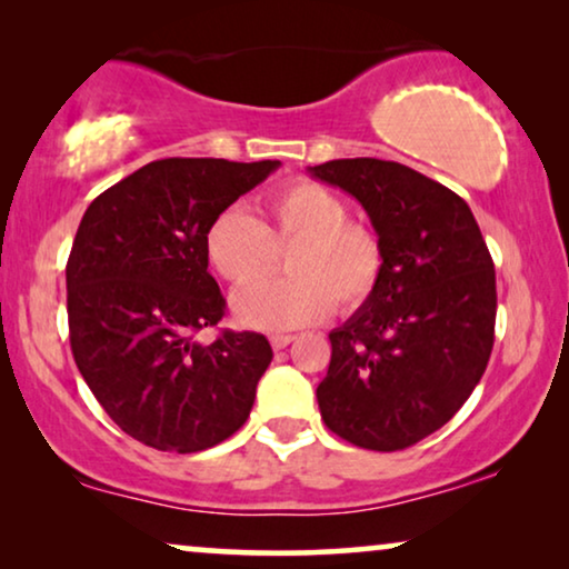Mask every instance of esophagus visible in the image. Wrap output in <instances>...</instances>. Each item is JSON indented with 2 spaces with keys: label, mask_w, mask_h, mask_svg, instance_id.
<instances>
[{
  "label": "esophagus",
  "mask_w": 569,
  "mask_h": 569,
  "mask_svg": "<svg viewBox=\"0 0 569 569\" xmlns=\"http://www.w3.org/2000/svg\"><path fill=\"white\" fill-rule=\"evenodd\" d=\"M269 341H271V347H274V349H284V347L292 345L295 337H292V333H274V337H271Z\"/></svg>",
  "instance_id": "esophagus-1"
}]
</instances>
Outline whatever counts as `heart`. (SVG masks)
Segmentation results:
<instances>
[{
	"mask_svg": "<svg viewBox=\"0 0 569 569\" xmlns=\"http://www.w3.org/2000/svg\"><path fill=\"white\" fill-rule=\"evenodd\" d=\"M347 217L345 201L313 181L269 193L261 220L240 207L222 209L204 232V253L224 282L249 284L232 298L238 321L284 331L321 321L333 302L341 310L362 306L383 277L386 253L376 230ZM287 244L293 246L286 262L291 274L251 286Z\"/></svg>",
	"mask_w": 569,
	"mask_h": 569,
	"instance_id": "heart-1",
	"label": "heart"
}]
</instances>
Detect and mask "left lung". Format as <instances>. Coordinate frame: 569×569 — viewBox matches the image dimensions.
I'll list each match as a JSON object with an SVG mask.
<instances>
[{
  "label": "left lung",
  "mask_w": 569,
  "mask_h": 569,
  "mask_svg": "<svg viewBox=\"0 0 569 569\" xmlns=\"http://www.w3.org/2000/svg\"><path fill=\"white\" fill-rule=\"evenodd\" d=\"M368 212L386 263L376 292L329 333L318 409L339 438L403 450L450 422L495 345V263L466 201L401 162L355 158L308 168Z\"/></svg>",
  "instance_id": "left-lung-1"
}]
</instances>
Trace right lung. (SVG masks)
I'll return each mask as SVG.
<instances>
[{"instance_id": "obj_1", "label": "right lung", "mask_w": 569, "mask_h": 569, "mask_svg": "<svg viewBox=\"0 0 569 569\" xmlns=\"http://www.w3.org/2000/svg\"><path fill=\"white\" fill-rule=\"evenodd\" d=\"M279 160L168 158L100 193L67 261L69 341L84 383L131 438L199 453L251 415L271 362L263 333L217 326L224 298L209 274L204 232Z\"/></svg>"}]
</instances>
